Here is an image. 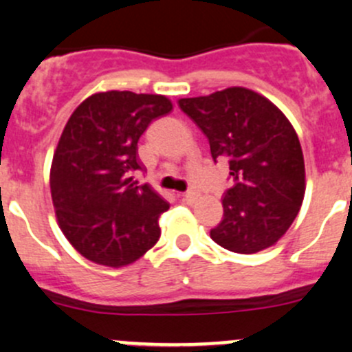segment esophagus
Returning a JSON list of instances; mask_svg holds the SVG:
<instances>
[{
  "label": "esophagus",
  "mask_w": 352,
  "mask_h": 352,
  "mask_svg": "<svg viewBox=\"0 0 352 352\" xmlns=\"http://www.w3.org/2000/svg\"><path fill=\"white\" fill-rule=\"evenodd\" d=\"M197 196H199V194L196 192V190H189V192L182 194L184 201H187V202H194L197 199Z\"/></svg>",
  "instance_id": "obj_1"
}]
</instances>
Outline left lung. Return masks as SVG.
Segmentation results:
<instances>
[{
	"label": "left lung",
	"mask_w": 352,
	"mask_h": 352,
	"mask_svg": "<svg viewBox=\"0 0 352 352\" xmlns=\"http://www.w3.org/2000/svg\"><path fill=\"white\" fill-rule=\"evenodd\" d=\"M179 107L206 134L212 160L230 165L233 186L223 196V219L211 239L236 254L278 243L296 218L307 187L303 151L287 117L243 87L180 98Z\"/></svg>",
	"instance_id": "8db88e82"
}]
</instances>
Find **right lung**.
Wrapping results in <instances>:
<instances>
[{
	"instance_id": "add662e5",
	"label": "right lung",
	"mask_w": 352,
	"mask_h": 352,
	"mask_svg": "<svg viewBox=\"0 0 352 352\" xmlns=\"http://www.w3.org/2000/svg\"><path fill=\"white\" fill-rule=\"evenodd\" d=\"M172 109L165 95L109 90L85 98L67 119L49 184L59 228L88 261L119 269L158 242V218L170 204L131 175L143 168L141 134Z\"/></svg>"
}]
</instances>
